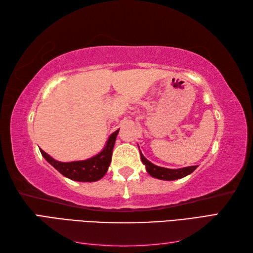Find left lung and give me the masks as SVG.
I'll return each instance as SVG.
<instances>
[{
	"mask_svg": "<svg viewBox=\"0 0 253 253\" xmlns=\"http://www.w3.org/2000/svg\"><path fill=\"white\" fill-rule=\"evenodd\" d=\"M141 155V161L142 163L146 166V169L154 178H158L161 180H176L182 178L187 175L191 174L193 170L197 169V166H187V168L182 169H166V168H161V166L155 165L150 162L149 160L143 157V154L140 152Z\"/></svg>",
	"mask_w": 253,
	"mask_h": 253,
	"instance_id": "obj_1",
	"label": "left lung"
}]
</instances>
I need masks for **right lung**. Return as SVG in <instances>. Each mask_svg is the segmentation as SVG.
Wrapping results in <instances>:
<instances>
[{
	"label": "right lung",
	"mask_w": 253,
	"mask_h": 253,
	"mask_svg": "<svg viewBox=\"0 0 253 253\" xmlns=\"http://www.w3.org/2000/svg\"><path fill=\"white\" fill-rule=\"evenodd\" d=\"M120 129L111 133V136L107 139L104 148L101 151L93 155L92 158L84 160V161H74V162H61L53 159L51 155L45 153L43 150H40L42 154L47 162H49L53 168L57 169L60 173L67 177V178L76 181L84 182H92L101 179L103 177L112 160V152L114 148L115 140L117 133Z\"/></svg>",
	"instance_id": "1"
}]
</instances>
